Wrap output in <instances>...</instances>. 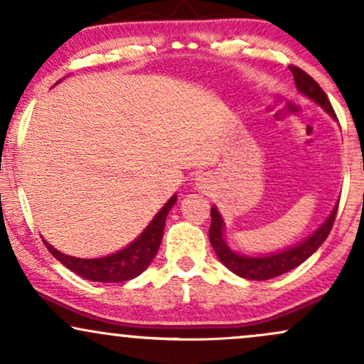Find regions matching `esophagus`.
<instances>
[{"instance_id": "obj_1", "label": "esophagus", "mask_w": 364, "mask_h": 364, "mask_svg": "<svg viewBox=\"0 0 364 364\" xmlns=\"http://www.w3.org/2000/svg\"><path fill=\"white\" fill-rule=\"evenodd\" d=\"M208 185H210V178L207 174H202V176L196 178V188H200V190H205Z\"/></svg>"}]
</instances>
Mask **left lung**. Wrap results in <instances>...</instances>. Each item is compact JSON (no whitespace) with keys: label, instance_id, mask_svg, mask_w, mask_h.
Segmentation results:
<instances>
[{"label":"left lung","instance_id":"8db88e82","mask_svg":"<svg viewBox=\"0 0 364 364\" xmlns=\"http://www.w3.org/2000/svg\"><path fill=\"white\" fill-rule=\"evenodd\" d=\"M291 72L294 75L296 89H298L299 94H303L304 97H308L310 101L318 104L330 118L337 121L336 112L332 109V104H330L328 97L325 95V92L321 90L318 83L313 80L310 75L304 73L303 70L296 68V66H291ZM337 207H339V202H337L336 207L332 208V212H330V215L323 220V224H321L313 235L308 236L306 240L274 253L245 255L235 252V250L228 245L224 236V219L223 215H220L219 208L212 205V224L210 229H208V240H210V245L212 248H214L217 258H219V260L223 262V265L228 267L232 274L240 275V277L243 279H252V281H269V279L279 277V275L289 272V270L301 265L306 258H310L311 255L320 248L321 243L327 240L333 220H336Z\"/></svg>","mask_w":364,"mask_h":364}]
</instances>
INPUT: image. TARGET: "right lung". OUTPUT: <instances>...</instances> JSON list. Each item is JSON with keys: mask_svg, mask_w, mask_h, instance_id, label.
I'll use <instances>...</instances> for the list:
<instances>
[{"mask_svg": "<svg viewBox=\"0 0 364 364\" xmlns=\"http://www.w3.org/2000/svg\"><path fill=\"white\" fill-rule=\"evenodd\" d=\"M60 83V82H58ZM178 195H173L164 207L154 215L147 228L140 232L136 240L124 246V248L118 250L116 253L106 255V257L99 258H78L58 252L53 245L44 241L48 250L56 260H60L66 269L72 272L78 274L80 277L87 279V281L94 282H123L135 279L140 275L145 269L152 263L154 257H156L159 246H161L162 235H164V225L166 217H168L169 210L176 203Z\"/></svg>", "mask_w": 364, "mask_h": 364, "instance_id": "obj_1", "label": "right lung"}]
</instances>
